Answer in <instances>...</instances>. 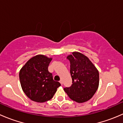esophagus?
I'll return each instance as SVG.
<instances>
[{
  "instance_id": "esophagus-1",
  "label": "esophagus",
  "mask_w": 123,
  "mask_h": 123,
  "mask_svg": "<svg viewBox=\"0 0 123 123\" xmlns=\"http://www.w3.org/2000/svg\"><path fill=\"white\" fill-rule=\"evenodd\" d=\"M59 83H60L61 85H63V80H61L60 81H59Z\"/></svg>"
}]
</instances>
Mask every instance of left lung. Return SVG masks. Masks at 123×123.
Masks as SVG:
<instances>
[{"mask_svg": "<svg viewBox=\"0 0 123 123\" xmlns=\"http://www.w3.org/2000/svg\"><path fill=\"white\" fill-rule=\"evenodd\" d=\"M70 62V73L73 84L64 88L69 98L83 103L93 97L99 87V74L90 59L81 53L73 52L68 56Z\"/></svg>", "mask_w": 123, "mask_h": 123, "instance_id": "obj_1", "label": "left lung"}]
</instances>
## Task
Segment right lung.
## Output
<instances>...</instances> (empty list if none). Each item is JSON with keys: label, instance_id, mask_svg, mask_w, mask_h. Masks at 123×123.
<instances>
[{"label": "right lung", "instance_id": "1", "mask_svg": "<svg viewBox=\"0 0 123 123\" xmlns=\"http://www.w3.org/2000/svg\"><path fill=\"white\" fill-rule=\"evenodd\" d=\"M52 58L37 55L29 59L19 71V77L23 92L27 97L36 102L51 99L61 86L54 81L48 66Z\"/></svg>", "mask_w": 123, "mask_h": 123}]
</instances>
